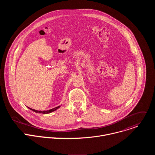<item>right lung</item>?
I'll list each match as a JSON object with an SVG mask.
<instances>
[{
	"label": "right lung",
	"instance_id": "add662e5",
	"mask_svg": "<svg viewBox=\"0 0 155 155\" xmlns=\"http://www.w3.org/2000/svg\"><path fill=\"white\" fill-rule=\"evenodd\" d=\"M61 107V105L60 106H58V107H55V108H52V109H50V110H43V111H41V110H35V109H32V108H29V107H28V108H29L30 110H32L33 112H36V113H38V114H50V113H51V112H54V111H55V110H56L57 109H58L59 107Z\"/></svg>",
	"mask_w": 155,
	"mask_h": 155
}]
</instances>
